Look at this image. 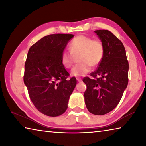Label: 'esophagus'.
Masks as SVG:
<instances>
[{"label": "esophagus", "mask_w": 146, "mask_h": 146, "mask_svg": "<svg viewBox=\"0 0 146 146\" xmlns=\"http://www.w3.org/2000/svg\"><path fill=\"white\" fill-rule=\"evenodd\" d=\"M76 80H77L78 82H81L82 81V78L80 77H76Z\"/></svg>", "instance_id": "34e87169"}]
</instances>
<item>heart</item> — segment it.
I'll return each instance as SVG.
<instances>
[{"label":"heart","mask_w":146,"mask_h":146,"mask_svg":"<svg viewBox=\"0 0 146 146\" xmlns=\"http://www.w3.org/2000/svg\"><path fill=\"white\" fill-rule=\"evenodd\" d=\"M71 52L64 50L61 54V63L64 68L72 67L75 56H79L80 63L71 70V75L83 76L88 73L92 67H97L104 55V46L98 39L80 35L74 38L70 44Z\"/></svg>","instance_id":"b5f03b06"}]
</instances>
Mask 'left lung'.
<instances>
[{
	"label": "left lung",
	"instance_id": "obj_1",
	"mask_svg": "<svg viewBox=\"0 0 146 146\" xmlns=\"http://www.w3.org/2000/svg\"><path fill=\"white\" fill-rule=\"evenodd\" d=\"M104 46V55L98 67L86 76V108L91 113L103 115L117 107L128 84L129 63L123 44L109 30H95Z\"/></svg>",
	"mask_w": 146,
	"mask_h": 146
}]
</instances>
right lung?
<instances>
[{
    "label": "right lung",
    "instance_id": "obj_1",
    "mask_svg": "<svg viewBox=\"0 0 146 146\" xmlns=\"http://www.w3.org/2000/svg\"><path fill=\"white\" fill-rule=\"evenodd\" d=\"M72 34H51L29 48L25 62L24 82L33 105L42 114L57 117L66 111L76 85L61 63V54Z\"/></svg>",
    "mask_w": 146,
    "mask_h": 146
}]
</instances>
